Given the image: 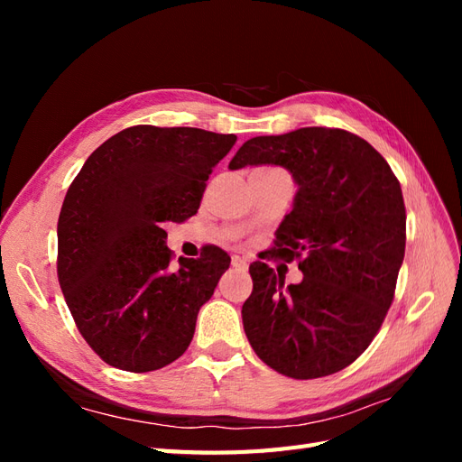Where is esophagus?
<instances>
[{
	"label": "esophagus",
	"instance_id": "obj_1",
	"mask_svg": "<svg viewBox=\"0 0 462 462\" xmlns=\"http://www.w3.org/2000/svg\"><path fill=\"white\" fill-rule=\"evenodd\" d=\"M231 263H233V268H235V270H241V272L248 270V262H246L245 258H241V256H233Z\"/></svg>",
	"mask_w": 462,
	"mask_h": 462
}]
</instances>
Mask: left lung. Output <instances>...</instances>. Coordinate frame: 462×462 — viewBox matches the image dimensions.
<instances>
[{"label":"left lung","mask_w":462,"mask_h":462,"mask_svg":"<svg viewBox=\"0 0 462 462\" xmlns=\"http://www.w3.org/2000/svg\"><path fill=\"white\" fill-rule=\"evenodd\" d=\"M245 165H282L299 185L268 258H297L304 275L285 285L268 263H250L248 343L295 380L339 372L366 351L393 302L407 241L399 180L365 138L328 127L250 138L229 163Z\"/></svg>","instance_id":"8db88e82"}]
</instances>
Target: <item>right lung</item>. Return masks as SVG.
Masks as SVG:
<instances>
[{
    "mask_svg": "<svg viewBox=\"0 0 462 462\" xmlns=\"http://www.w3.org/2000/svg\"><path fill=\"white\" fill-rule=\"evenodd\" d=\"M235 143V134L136 125L97 146L69 187L60 285L80 335L109 366L160 370L190 345L231 258L209 246L173 265L163 227L199 212L209 173Z\"/></svg>",
    "mask_w": 462,
    "mask_h": 462,
    "instance_id": "1",
    "label": "right lung"
}]
</instances>
